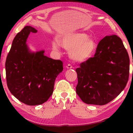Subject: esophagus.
I'll list each match as a JSON object with an SVG mask.
<instances>
[{
  "instance_id": "obj_1",
  "label": "esophagus",
  "mask_w": 133,
  "mask_h": 133,
  "mask_svg": "<svg viewBox=\"0 0 133 133\" xmlns=\"http://www.w3.org/2000/svg\"><path fill=\"white\" fill-rule=\"evenodd\" d=\"M66 67H67V69H72V68H73V66H72V65H71V64H68L67 65Z\"/></svg>"
}]
</instances>
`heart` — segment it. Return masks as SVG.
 <instances>
[{"label":"heart","mask_w":133,"mask_h":133,"mask_svg":"<svg viewBox=\"0 0 133 133\" xmlns=\"http://www.w3.org/2000/svg\"><path fill=\"white\" fill-rule=\"evenodd\" d=\"M60 45L70 50V57L78 62L86 61L91 57L96 49L95 41L89 39V36L83 33H71L64 35L59 38L58 42H52V48L54 50L59 51Z\"/></svg>","instance_id":"obj_1"}]
</instances>
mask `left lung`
<instances>
[{"instance_id":"obj_1","label":"left lung","mask_w":133,"mask_h":133,"mask_svg":"<svg viewBox=\"0 0 133 133\" xmlns=\"http://www.w3.org/2000/svg\"><path fill=\"white\" fill-rule=\"evenodd\" d=\"M80 65L76 70V93L86 104H107L120 94L129 80V56L116 35L101 40L94 57Z\"/></svg>"}]
</instances>
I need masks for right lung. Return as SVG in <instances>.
I'll return each instance as SVG.
<instances>
[{
    "mask_svg": "<svg viewBox=\"0 0 133 133\" xmlns=\"http://www.w3.org/2000/svg\"><path fill=\"white\" fill-rule=\"evenodd\" d=\"M37 30L26 26L17 33L6 60L8 89L20 102L29 105L42 104L53 92L57 76L63 71V62L44 55V51L31 52L26 44L30 33Z\"/></svg>",
    "mask_w": 133,
    "mask_h": 133,
    "instance_id": "obj_1",
    "label": "right lung"
}]
</instances>
